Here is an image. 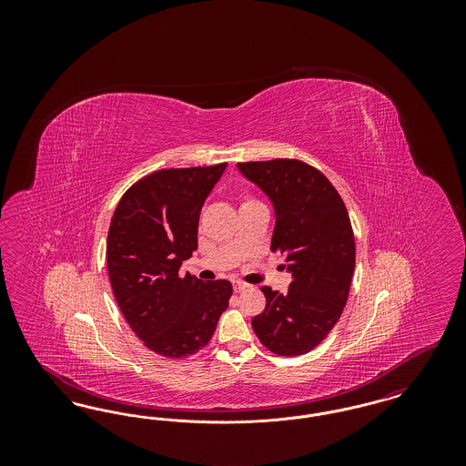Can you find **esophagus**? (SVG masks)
Segmentation results:
<instances>
[{"mask_svg": "<svg viewBox=\"0 0 466 466\" xmlns=\"http://www.w3.org/2000/svg\"><path fill=\"white\" fill-rule=\"evenodd\" d=\"M232 287H234V291H236V293H243L244 289H249V285H246L243 281H234V283H232Z\"/></svg>", "mask_w": 466, "mask_h": 466, "instance_id": "obj_1", "label": "esophagus"}]
</instances>
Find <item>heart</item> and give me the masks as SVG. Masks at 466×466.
<instances>
[{"label": "heart", "instance_id": "heart-1", "mask_svg": "<svg viewBox=\"0 0 466 466\" xmlns=\"http://www.w3.org/2000/svg\"><path fill=\"white\" fill-rule=\"evenodd\" d=\"M248 202H253V200H246V202H244V204H248Z\"/></svg>", "mask_w": 466, "mask_h": 466}]
</instances>
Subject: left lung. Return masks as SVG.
Returning <instances> with one entry per match:
<instances>
[{
	"mask_svg": "<svg viewBox=\"0 0 466 466\" xmlns=\"http://www.w3.org/2000/svg\"><path fill=\"white\" fill-rule=\"evenodd\" d=\"M274 208L270 249L285 257L287 293L264 287L266 309L251 327L268 351L306 355L335 327L355 272L353 227L339 192L323 173L295 158L239 162Z\"/></svg>",
	"mask_w": 466,
	"mask_h": 466,
	"instance_id": "8db88e82",
	"label": "left lung"
}]
</instances>
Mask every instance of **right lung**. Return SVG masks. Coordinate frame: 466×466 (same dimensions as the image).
<instances>
[{
	"label": "right lung",
	"mask_w": 466,
	"mask_h": 466,
	"mask_svg": "<svg viewBox=\"0 0 466 466\" xmlns=\"http://www.w3.org/2000/svg\"><path fill=\"white\" fill-rule=\"evenodd\" d=\"M227 164L160 169L141 177L113 213L106 264L116 304L148 350L185 358L213 337L232 285L177 270L198 249L204 200Z\"/></svg>",
	"instance_id": "1"
}]
</instances>
